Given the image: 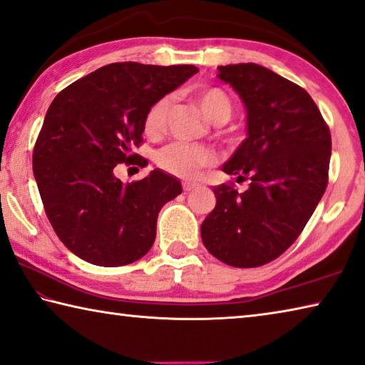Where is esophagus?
Masks as SVG:
<instances>
[{"instance_id": "esophagus-1", "label": "esophagus", "mask_w": 365, "mask_h": 365, "mask_svg": "<svg viewBox=\"0 0 365 365\" xmlns=\"http://www.w3.org/2000/svg\"><path fill=\"white\" fill-rule=\"evenodd\" d=\"M197 187H199V184H197V182H190V181L182 182L184 192H190V190H194V189H197Z\"/></svg>"}]
</instances>
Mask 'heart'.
Listing matches in <instances>:
<instances>
[{"label":"heart","mask_w":365,"mask_h":365,"mask_svg":"<svg viewBox=\"0 0 365 365\" xmlns=\"http://www.w3.org/2000/svg\"><path fill=\"white\" fill-rule=\"evenodd\" d=\"M195 98L199 101L200 110L208 121L222 124L230 119L232 105L230 97L222 88H202V91L195 93ZM170 103V97H163L158 101H155L152 108L148 110L145 121H143V129H145L147 135L155 137L161 133ZM213 160V152L205 145L173 142L158 152L157 163L165 171L171 173V175L189 179L195 178L200 173V170L210 165Z\"/></svg>","instance_id":"obj_1"}]
</instances>
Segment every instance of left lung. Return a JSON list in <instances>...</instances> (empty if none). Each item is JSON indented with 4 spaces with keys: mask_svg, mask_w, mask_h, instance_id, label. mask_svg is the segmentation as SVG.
<instances>
[{
    "mask_svg": "<svg viewBox=\"0 0 365 365\" xmlns=\"http://www.w3.org/2000/svg\"><path fill=\"white\" fill-rule=\"evenodd\" d=\"M247 113V137L222 166L250 179L237 192L213 187L217 205L200 226L208 252L250 268L277 259L301 235L328 182L330 129L302 87L255 63L218 66Z\"/></svg>",
    "mask_w": 365,
    "mask_h": 365,
    "instance_id": "8db88e82",
    "label": "left lung"
}]
</instances>
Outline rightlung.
Segmentation results:
<instances>
[{"label": "right lung", "mask_w": 365, "mask_h": 365, "mask_svg": "<svg viewBox=\"0 0 365 365\" xmlns=\"http://www.w3.org/2000/svg\"><path fill=\"white\" fill-rule=\"evenodd\" d=\"M195 66L113 63L59 92L34 148V176L53 230L88 264L121 267L142 259L155 241L179 179L155 168L123 182L118 163L145 165L133 153L155 101L197 73Z\"/></svg>", "instance_id": "1"}]
</instances>
